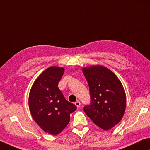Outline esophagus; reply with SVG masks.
<instances>
[{
  "instance_id": "esophagus-1",
  "label": "esophagus",
  "mask_w": 150,
  "mask_h": 150,
  "mask_svg": "<svg viewBox=\"0 0 150 150\" xmlns=\"http://www.w3.org/2000/svg\"><path fill=\"white\" fill-rule=\"evenodd\" d=\"M74 104L78 108H79L80 107V105H81V103H80V101H76V102H75Z\"/></svg>"
}]
</instances>
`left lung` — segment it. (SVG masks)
Masks as SVG:
<instances>
[{"label": "left lung", "instance_id": "left-lung-1", "mask_svg": "<svg viewBox=\"0 0 150 150\" xmlns=\"http://www.w3.org/2000/svg\"><path fill=\"white\" fill-rule=\"evenodd\" d=\"M88 82L91 103L85 113L94 124L109 130L121 120L126 107V95L120 80L109 69L101 66L82 69Z\"/></svg>", "mask_w": 150, "mask_h": 150}]
</instances>
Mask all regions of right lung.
I'll list each match as a JSON object with an SVG mask.
<instances>
[{
	"instance_id": "add662e5",
	"label": "right lung",
	"mask_w": 150,
	"mask_h": 150,
	"mask_svg": "<svg viewBox=\"0 0 150 150\" xmlns=\"http://www.w3.org/2000/svg\"><path fill=\"white\" fill-rule=\"evenodd\" d=\"M63 68L50 67L41 74L30 91L29 106L35 121L42 129L56 135L61 133L70 121V115L76 110L58 88L64 74Z\"/></svg>"
}]
</instances>
